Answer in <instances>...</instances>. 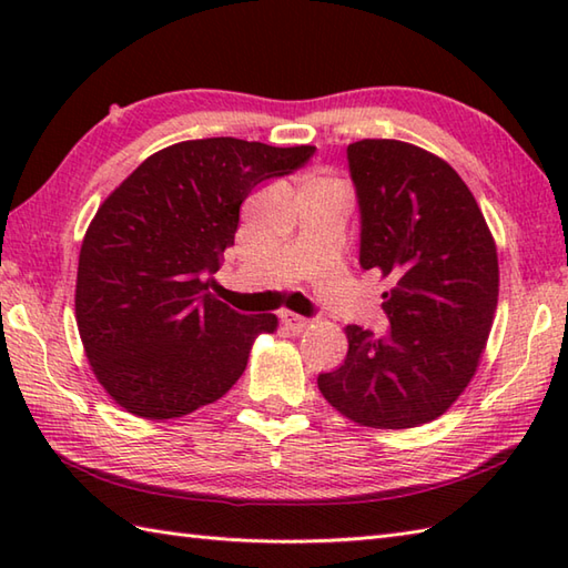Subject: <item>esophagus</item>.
Returning a JSON list of instances; mask_svg holds the SVG:
<instances>
[{
	"instance_id": "obj_1",
	"label": "esophagus",
	"mask_w": 568,
	"mask_h": 568,
	"mask_svg": "<svg viewBox=\"0 0 568 568\" xmlns=\"http://www.w3.org/2000/svg\"><path fill=\"white\" fill-rule=\"evenodd\" d=\"M281 322H283L285 329H291L295 334L305 332L307 324H310L307 317H300V315H295V312H281Z\"/></svg>"
}]
</instances>
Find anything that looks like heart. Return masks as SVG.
Returning a JSON list of instances; mask_svg holds the SVG:
<instances>
[{
    "label": "heart",
    "mask_w": 568,
    "mask_h": 568,
    "mask_svg": "<svg viewBox=\"0 0 568 568\" xmlns=\"http://www.w3.org/2000/svg\"><path fill=\"white\" fill-rule=\"evenodd\" d=\"M307 185H322V187H339L342 190V185L336 183V180H332V178H312Z\"/></svg>",
    "instance_id": "obj_1"
}]
</instances>
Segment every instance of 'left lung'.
<instances>
[{
    "instance_id": "8db88e82",
    "label": "left lung",
    "mask_w": 568,
    "mask_h": 568,
    "mask_svg": "<svg viewBox=\"0 0 568 568\" xmlns=\"http://www.w3.org/2000/svg\"><path fill=\"white\" fill-rule=\"evenodd\" d=\"M361 214L358 265L390 281L385 336L348 324L344 364L320 373L332 407L358 425L417 427L446 413L484 354L498 305V253L470 190L413 143L346 149Z\"/></svg>"
}]
</instances>
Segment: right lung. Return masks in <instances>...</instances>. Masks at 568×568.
I'll return each instance as SVG.
<instances>
[{
    "mask_svg": "<svg viewBox=\"0 0 568 568\" xmlns=\"http://www.w3.org/2000/svg\"><path fill=\"white\" fill-rule=\"evenodd\" d=\"M312 155L232 136L183 141L104 200L80 248L75 315L94 376L126 413L173 419L220 400L253 339L275 332V315H241L210 285L241 202Z\"/></svg>",
    "mask_w": 568,
    "mask_h": 568,
    "instance_id": "right-lung-1",
    "label": "right lung"
}]
</instances>
